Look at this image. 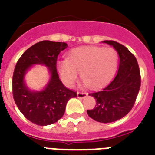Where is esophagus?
I'll use <instances>...</instances> for the list:
<instances>
[{
	"instance_id": "obj_1",
	"label": "esophagus",
	"mask_w": 155,
	"mask_h": 155,
	"mask_svg": "<svg viewBox=\"0 0 155 155\" xmlns=\"http://www.w3.org/2000/svg\"><path fill=\"white\" fill-rule=\"evenodd\" d=\"M87 95V92H81V91H78L77 92V97L80 98V99H84Z\"/></svg>"
}]
</instances>
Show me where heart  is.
I'll use <instances>...</instances> for the list:
<instances>
[{
    "mask_svg": "<svg viewBox=\"0 0 155 155\" xmlns=\"http://www.w3.org/2000/svg\"><path fill=\"white\" fill-rule=\"evenodd\" d=\"M118 61V52L112 48L83 47L71 51L68 59L58 60L57 69L68 86H73L80 73L89 87H97L112 77Z\"/></svg>",
    "mask_w": 155,
    "mask_h": 155,
    "instance_id": "heart-1",
    "label": "heart"
}]
</instances>
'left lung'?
<instances>
[{"label": "left lung", "mask_w": 155, "mask_h": 155, "mask_svg": "<svg viewBox=\"0 0 155 155\" xmlns=\"http://www.w3.org/2000/svg\"><path fill=\"white\" fill-rule=\"evenodd\" d=\"M104 43L112 45L119 56L116 75L101 90L90 93L96 99L92 110L87 113L100 123H112L122 119L134 106L141 86V75L136 58L124 45L114 41Z\"/></svg>", "instance_id": "8db88e82"}]
</instances>
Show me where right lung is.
Instances as JSON below:
<instances>
[{"instance_id": "obj_1", "label": "right lung", "mask_w": 155, "mask_h": 155, "mask_svg": "<svg viewBox=\"0 0 155 155\" xmlns=\"http://www.w3.org/2000/svg\"><path fill=\"white\" fill-rule=\"evenodd\" d=\"M67 47L64 42L41 41L27 49L16 63L12 75L13 99L24 116L36 125L56 123L64 114L68 101L77 96L75 91L63 84L56 70L58 56ZM37 63L49 67L51 80L41 92H31L25 85L23 76L30 66Z\"/></svg>"}]
</instances>
